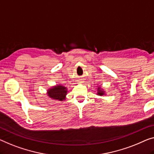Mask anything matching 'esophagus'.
I'll return each mask as SVG.
<instances>
[{
    "label": "esophagus",
    "instance_id": "1",
    "mask_svg": "<svg viewBox=\"0 0 154 154\" xmlns=\"http://www.w3.org/2000/svg\"><path fill=\"white\" fill-rule=\"evenodd\" d=\"M79 82H82V81H79Z\"/></svg>",
    "mask_w": 154,
    "mask_h": 154
}]
</instances>
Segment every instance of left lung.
<instances>
[{"mask_svg": "<svg viewBox=\"0 0 154 154\" xmlns=\"http://www.w3.org/2000/svg\"><path fill=\"white\" fill-rule=\"evenodd\" d=\"M97 95H100V96H102V95H105L106 94H105V92L103 90L102 88H101V87H98L97 88Z\"/></svg>", "mask_w": 154, "mask_h": 154, "instance_id": "8db88e82", "label": "left lung"}]
</instances>
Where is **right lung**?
Instances as JSON below:
<instances>
[{"instance_id":"add662e5","label":"right lung","mask_w":154,"mask_h":154,"mask_svg":"<svg viewBox=\"0 0 154 154\" xmlns=\"http://www.w3.org/2000/svg\"><path fill=\"white\" fill-rule=\"evenodd\" d=\"M67 93L68 90L66 87L59 84L48 89L47 91V95L48 97H50L52 100L63 101L65 100Z\"/></svg>"}]
</instances>
